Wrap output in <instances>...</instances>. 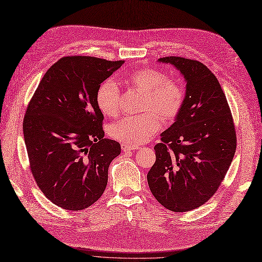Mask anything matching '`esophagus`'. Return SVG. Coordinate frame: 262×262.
Instances as JSON below:
<instances>
[{
  "mask_svg": "<svg viewBox=\"0 0 262 262\" xmlns=\"http://www.w3.org/2000/svg\"><path fill=\"white\" fill-rule=\"evenodd\" d=\"M121 147H122L123 152H131V151H134V150H138V148H139V146H133V145H129V144H125V143H122Z\"/></svg>",
  "mask_w": 262,
  "mask_h": 262,
  "instance_id": "1",
  "label": "esophagus"
}]
</instances>
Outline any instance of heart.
Segmentation results:
<instances>
[{
  "instance_id": "1",
  "label": "heart",
  "mask_w": 262,
  "mask_h": 262,
  "mask_svg": "<svg viewBox=\"0 0 262 262\" xmlns=\"http://www.w3.org/2000/svg\"><path fill=\"white\" fill-rule=\"evenodd\" d=\"M133 88L144 95L142 111L144 115L128 117L111 124L109 134L120 142L137 146L147 142L161 128L163 122H171L179 116L184 101L185 89L182 83L167 79L161 70L145 67L126 76ZM96 101L105 117L115 118L120 114V90L114 80H105L97 90Z\"/></svg>"
}]
</instances>
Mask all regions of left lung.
<instances>
[{"instance_id":"1","label":"left lung","mask_w":262,"mask_h":262,"mask_svg":"<svg viewBox=\"0 0 262 262\" xmlns=\"http://www.w3.org/2000/svg\"><path fill=\"white\" fill-rule=\"evenodd\" d=\"M184 76L186 93L175 122L154 146L155 163L147 183L157 201L175 213L202 206L227 173L237 139L227 99L216 76L194 59L160 58Z\"/></svg>"}]
</instances>
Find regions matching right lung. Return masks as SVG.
Segmentation results:
<instances>
[{
	"label": "right lung",
	"mask_w": 262,
	"mask_h": 262,
	"mask_svg": "<svg viewBox=\"0 0 262 262\" xmlns=\"http://www.w3.org/2000/svg\"><path fill=\"white\" fill-rule=\"evenodd\" d=\"M124 63L89 56L61 57L33 95L23 121L28 161L37 186L67 210H81L100 199L108 168L121 152L104 139L96 96L102 81Z\"/></svg>",
	"instance_id": "obj_1"
}]
</instances>
